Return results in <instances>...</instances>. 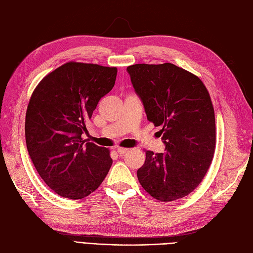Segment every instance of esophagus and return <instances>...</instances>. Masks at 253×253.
Returning <instances> with one entry per match:
<instances>
[{
	"label": "esophagus",
	"mask_w": 253,
	"mask_h": 253,
	"mask_svg": "<svg viewBox=\"0 0 253 253\" xmlns=\"http://www.w3.org/2000/svg\"><path fill=\"white\" fill-rule=\"evenodd\" d=\"M116 150H117V153L119 155H124V154H126V153L128 152V149H126V148H117Z\"/></svg>",
	"instance_id": "1"
}]
</instances>
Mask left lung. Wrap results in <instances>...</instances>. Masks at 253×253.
Instances as JSON below:
<instances>
[{"label": "left lung", "instance_id": "left-lung-1", "mask_svg": "<svg viewBox=\"0 0 253 253\" xmlns=\"http://www.w3.org/2000/svg\"><path fill=\"white\" fill-rule=\"evenodd\" d=\"M147 118L166 144V153L144 150L137 177L162 202L185 197L197 188L211 166L216 144L214 109L203 81L172 63L126 67Z\"/></svg>", "mask_w": 253, "mask_h": 253}]
</instances>
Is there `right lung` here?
<instances>
[{
    "label": "right lung",
    "mask_w": 253,
    "mask_h": 253,
    "mask_svg": "<svg viewBox=\"0 0 253 253\" xmlns=\"http://www.w3.org/2000/svg\"><path fill=\"white\" fill-rule=\"evenodd\" d=\"M116 76V67L70 61L33 91L25 117L27 150L41 178L60 196L81 200L110 171V150L85 143L81 135Z\"/></svg>",
    "instance_id": "1"
}]
</instances>
